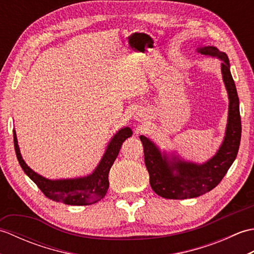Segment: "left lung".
Masks as SVG:
<instances>
[{
    "label": "left lung",
    "instance_id": "obj_1",
    "mask_svg": "<svg viewBox=\"0 0 254 254\" xmlns=\"http://www.w3.org/2000/svg\"><path fill=\"white\" fill-rule=\"evenodd\" d=\"M196 52L222 61L220 69L229 100L227 126L224 139L216 154L202 164L183 159L177 152H161L152 139L144 135L139 136L143 143L150 187L156 194L165 198H193L213 190L233 165L240 145L239 98L230 73L228 57L213 46L197 47Z\"/></svg>",
    "mask_w": 254,
    "mask_h": 254
}]
</instances>
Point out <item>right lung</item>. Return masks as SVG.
Here are the masks:
<instances>
[{"label":"right lung","instance_id":"1","mask_svg":"<svg viewBox=\"0 0 254 254\" xmlns=\"http://www.w3.org/2000/svg\"><path fill=\"white\" fill-rule=\"evenodd\" d=\"M13 133L15 152L21 169L48 198L68 205H90L100 201L106 195L109 188V171L120 152L123 142L133 134L131 127H124L120 128L108 143L99 164L91 174L68 179H48L37 174L25 163L20 154L16 131L13 130Z\"/></svg>","mask_w":254,"mask_h":254}]
</instances>
